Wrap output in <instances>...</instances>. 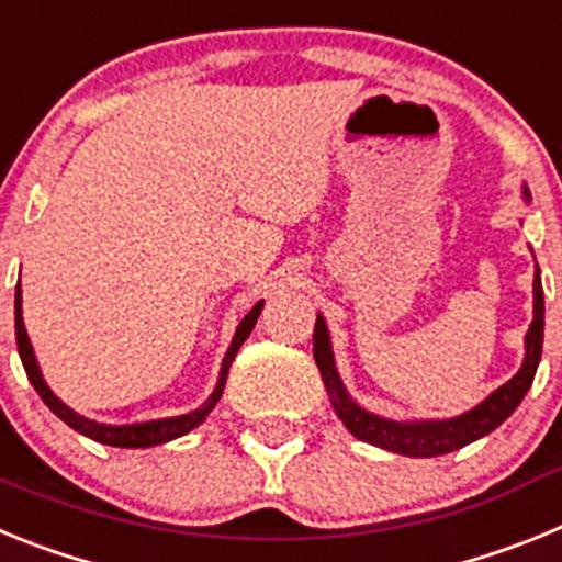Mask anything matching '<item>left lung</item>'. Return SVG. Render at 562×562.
Listing matches in <instances>:
<instances>
[{
	"label": "left lung",
	"instance_id": "1",
	"mask_svg": "<svg viewBox=\"0 0 562 562\" xmlns=\"http://www.w3.org/2000/svg\"><path fill=\"white\" fill-rule=\"evenodd\" d=\"M315 362L324 376V385L331 396L335 414L340 416L342 425L357 436V439L376 445L391 453L411 456V459H430V456H445L453 450L464 448L470 441L481 436L493 434L506 416L513 414L526 396L529 385L538 371L540 351H543V286H540V272L535 276V317L526 335V360L518 374L509 382H504L495 394L486 396L479 408L467 411L464 416L445 422H391L382 416L362 411L360 405L351 402V396L342 389L340 376L335 369V357H331L329 331H326L324 317L317 315L315 321Z\"/></svg>",
	"mask_w": 562,
	"mask_h": 562
}]
</instances>
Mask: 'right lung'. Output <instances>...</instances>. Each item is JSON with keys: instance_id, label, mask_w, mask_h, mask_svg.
Listing matches in <instances>:
<instances>
[{"instance_id": "obj_1", "label": "right lung", "mask_w": 562, "mask_h": 562, "mask_svg": "<svg viewBox=\"0 0 562 562\" xmlns=\"http://www.w3.org/2000/svg\"><path fill=\"white\" fill-rule=\"evenodd\" d=\"M261 306H265V301H258V304L247 312L245 321L238 324L236 337H233L231 349H227V355H225V362H222L220 382H216V389H213V394L207 396L205 405L196 411H191V414L171 416V419L137 422V425H101V422L83 419V416H78L76 411L67 408V405H64V402L47 389V382H44L42 371H38L36 355H33V346H30L27 331H24L22 292H19V286H16V346H19V357H22V362H24V371H27V380L33 382V389L38 391V396L44 400V405H47V408L53 411L58 419L67 422L69 428L78 430V434H83V436H89V439L101 441V445H112V448H154V445H162V441H171V439H177V436L188 434V430L196 428V425H200V422L211 414L213 405L220 402L222 391H225V380H227V371H231L233 357H236V351L241 349V342L247 340V335L252 331V326H256L258 315H261Z\"/></svg>"}]
</instances>
